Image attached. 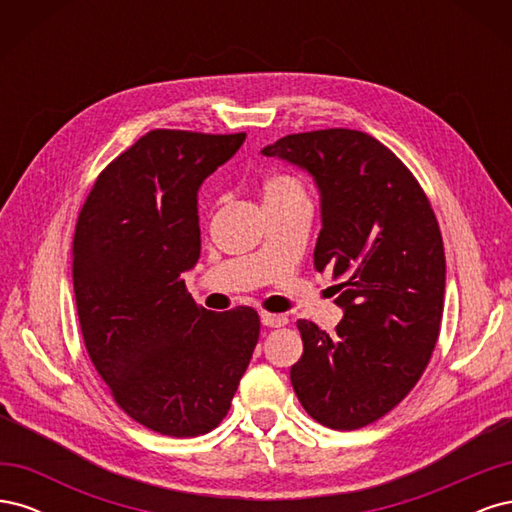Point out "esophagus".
I'll return each mask as SVG.
<instances>
[{"label": "esophagus", "instance_id": "34e87169", "mask_svg": "<svg viewBox=\"0 0 512 512\" xmlns=\"http://www.w3.org/2000/svg\"><path fill=\"white\" fill-rule=\"evenodd\" d=\"M260 322L265 324V327L277 329V327H284V324H288V318H286L284 314H269V312H262V314H260Z\"/></svg>", "mask_w": 512, "mask_h": 512}]
</instances>
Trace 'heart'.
<instances>
[{"mask_svg": "<svg viewBox=\"0 0 512 512\" xmlns=\"http://www.w3.org/2000/svg\"><path fill=\"white\" fill-rule=\"evenodd\" d=\"M262 196H265V203H269V200L305 198L301 183L294 177L282 173H275L265 179V183H262Z\"/></svg>", "mask_w": 512, "mask_h": 512, "instance_id": "1", "label": "heart"}]
</instances>
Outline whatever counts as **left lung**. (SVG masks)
<instances>
[{"mask_svg":"<svg viewBox=\"0 0 512 512\" xmlns=\"http://www.w3.org/2000/svg\"><path fill=\"white\" fill-rule=\"evenodd\" d=\"M260 153L314 179V267L344 280L335 333L297 322L303 356L292 389L320 425L365 427L412 391L436 348L446 282L438 220L404 162L365 132L290 134Z\"/></svg>","mask_w":512,"mask_h":512,"instance_id":"left-lung-1","label":"left lung"}]
</instances>
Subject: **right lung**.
<instances>
[{
    "mask_svg": "<svg viewBox=\"0 0 512 512\" xmlns=\"http://www.w3.org/2000/svg\"><path fill=\"white\" fill-rule=\"evenodd\" d=\"M245 134L151 130L108 164L76 222L72 280L91 363L136 423L194 438L222 423L260 335L252 307L207 312L198 190Z\"/></svg>",
    "mask_w": 512,
    "mask_h": 512,
    "instance_id": "obj_1",
    "label": "right lung"
}]
</instances>
